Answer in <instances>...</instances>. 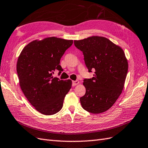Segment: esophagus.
<instances>
[{
	"label": "esophagus",
	"mask_w": 148,
	"mask_h": 148,
	"mask_svg": "<svg viewBox=\"0 0 148 148\" xmlns=\"http://www.w3.org/2000/svg\"><path fill=\"white\" fill-rule=\"evenodd\" d=\"M79 81H73V86H76L77 84H79Z\"/></svg>",
	"instance_id": "obj_1"
}]
</instances>
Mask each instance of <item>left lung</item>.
Masks as SVG:
<instances>
[{
	"mask_svg": "<svg viewBox=\"0 0 148 148\" xmlns=\"http://www.w3.org/2000/svg\"><path fill=\"white\" fill-rule=\"evenodd\" d=\"M82 52L89 73L94 77L84 79L86 94L80 98L84 110L93 114L105 112L112 107L123 89L128 64L123 50L107 38L94 36L74 40Z\"/></svg>",
	"mask_w": 148,
	"mask_h": 148,
	"instance_id": "8db88e82",
	"label": "left lung"
}]
</instances>
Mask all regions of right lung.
Returning <instances> with one entry per match:
<instances>
[{
	"mask_svg": "<svg viewBox=\"0 0 148 148\" xmlns=\"http://www.w3.org/2000/svg\"><path fill=\"white\" fill-rule=\"evenodd\" d=\"M73 43V40L54 37L34 40L26 45L18 57L17 72L21 89L29 103L42 114L59 112L71 88V80H60L53 77V74L56 70L59 74L62 73L60 59Z\"/></svg>",
	"mask_w": 148,
	"mask_h": 148,
	"instance_id": "right-lung-1",
	"label": "right lung"
}]
</instances>
